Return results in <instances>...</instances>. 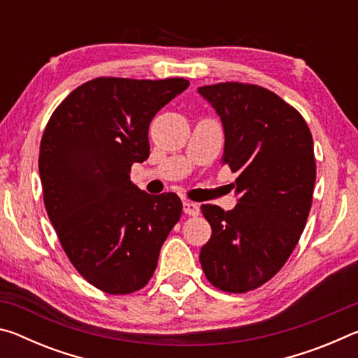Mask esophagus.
I'll return each instance as SVG.
<instances>
[{
  "label": "esophagus",
  "instance_id": "34e87169",
  "mask_svg": "<svg viewBox=\"0 0 358 358\" xmlns=\"http://www.w3.org/2000/svg\"><path fill=\"white\" fill-rule=\"evenodd\" d=\"M183 211L186 215H191V216H197L199 211H201V207H199L197 203L189 202V201H185L183 202Z\"/></svg>",
  "mask_w": 358,
  "mask_h": 358
}]
</instances>
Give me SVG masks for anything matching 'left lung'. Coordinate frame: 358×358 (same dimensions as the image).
<instances>
[{"label": "left lung", "mask_w": 358, "mask_h": 358, "mask_svg": "<svg viewBox=\"0 0 358 358\" xmlns=\"http://www.w3.org/2000/svg\"><path fill=\"white\" fill-rule=\"evenodd\" d=\"M197 93L221 118L222 166L238 175L234 210L201 207L211 237L199 259L215 287L248 292L281 270L305 229L316 181L313 136L294 107L257 85L226 82Z\"/></svg>", "instance_id": "obj_1"}]
</instances>
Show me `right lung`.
Wrapping results in <instances>:
<instances>
[{
	"instance_id": "1",
	"label": "right lung",
	"mask_w": 358,
	"mask_h": 358,
	"mask_svg": "<svg viewBox=\"0 0 358 358\" xmlns=\"http://www.w3.org/2000/svg\"><path fill=\"white\" fill-rule=\"evenodd\" d=\"M189 87L185 78L99 77L76 88L48 120L39 175L48 220L85 280L112 295L142 289L181 216L173 192L132 183L150 156L155 115Z\"/></svg>"
}]
</instances>
